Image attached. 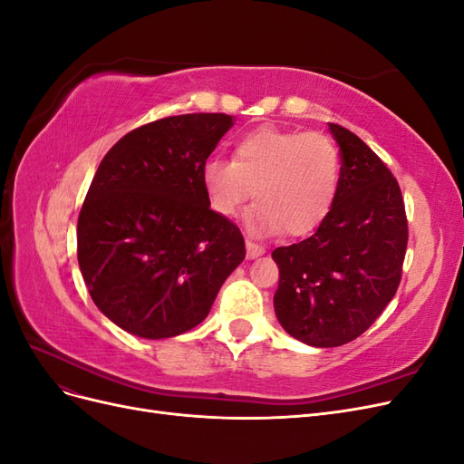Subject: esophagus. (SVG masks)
Returning <instances> with one entry per match:
<instances>
[{
  "label": "esophagus",
  "mask_w": 464,
  "mask_h": 464,
  "mask_svg": "<svg viewBox=\"0 0 464 464\" xmlns=\"http://www.w3.org/2000/svg\"><path fill=\"white\" fill-rule=\"evenodd\" d=\"M246 249H247V257L249 259H256V257L265 254V247L257 246L256 242H251V240H246Z\"/></svg>",
  "instance_id": "esophagus-1"
}]
</instances>
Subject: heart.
<instances>
[{"mask_svg":"<svg viewBox=\"0 0 464 464\" xmlns=\"http://www.w3.org/2000/svg\"><path fill=\"white\" fill-rule=\"evenodd\" d=\"M208 207L234 217L254 189L251 232L305 236L325 220L341 186V154L327 135L263 125L234 143L232 160L208 159L201 168Z\"/></svg>","mask_w":464,"mask_h":464,"instance_id":"1","label":"heart"}]
</instances>
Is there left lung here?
Returning a JSON list of instances; mask_svg holds the SVG:
<instances>
[{
	"label": "left lung",
	"instance_id": "1",
	"mask_svg": "<svg viewBox=\"0 0 464 464\" xmlns=\"http://www.w3.org/2000/svg\"><path fill=\"white\" fill-rule=\"evenodd\" d=\"M341 152V186L317 230L276 247L275 314L304 344L354 341L382 315L401 283L409 227L397 179L358 135L329 123Z\"/></svg>",
	"mask_w": 464,
	"mask_h": 464
}]
</instances>
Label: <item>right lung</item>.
<instances>
[{"label":"right lung","mask_w":464,"mask_h":464,"mask_svg":"<svg viewBox=\"0 0 464 464\" xmlns=\"http://www.w3.org/2000/svg\"><path fill=\"white\" fill-rule=\"evenodd\" d=\"M234 125L184 114L123 135L92 178L77 222V259L92 302L141 339H170L208 315L246 257L236 224L208 207L201 168Z\"/></svg>","instance_id":"1"}]
</instances>
